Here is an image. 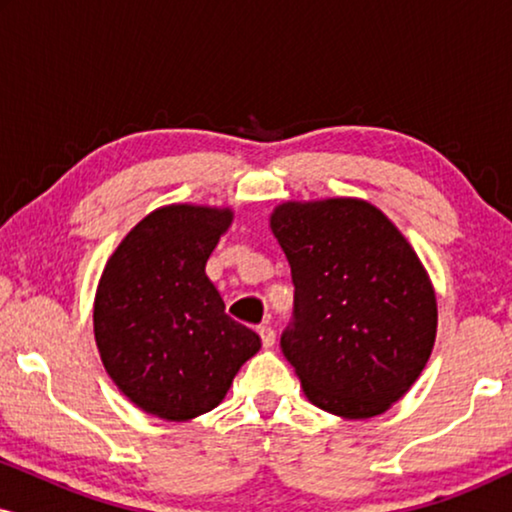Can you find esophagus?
Listing matches in <instances>:
<instances>
[{
    "label": "esophagus",
    "mask_w": 512,
    "mask_h": 512,
    "mask_svg": "<svg viewBox=\"0 0 512 512\" xmlns=\"http://www.w3.org/2000/svg\"><path fill=\"white\" fill-rule=\"evenodd\" d=\"M258 335H261L263 347H272V345H275V328H272L270 324L258 326Z\"/></svg>",
    "instance_id": "obj_1"
}]
</instances>
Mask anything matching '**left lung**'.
<instances>
[{"mask_svg":"<svg viewBox=\"0 0 512 512\" xmlns=\"http://www.w3.org/2000/svg\"><path fill=\"white\" fill-rule=\"evenodd\" d=\"M291 265L282 352L317 408L380 415L412 387L436 340V296L415 249L363 200L286 202L270 219Z\"/></svg>","mask_w":512,"mask_h":512,"instance_id":"1","label":"left lung"}]
</instances>
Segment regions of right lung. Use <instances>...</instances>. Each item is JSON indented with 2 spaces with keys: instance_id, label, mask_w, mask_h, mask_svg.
Returning <instances> with one entry per match:
<instances>
[{
  "instance_id": "obj_1",
  "label": "right lung",
  "mask_w": 512,
  "mask_h": 512,
  "mask_svg": "<svg viewBox=\"0 0 512 512\" xmlns=\"http://www.w3.org/2000/svg\"><path fill=\"white\" fill-rule=\"evenodd\" d=\"M230 209L172 205L125 235L95 296V340L116 387L149 415L216 408L261 338L230 319L205 275Z\"/></svg>"
}]
</instances>
